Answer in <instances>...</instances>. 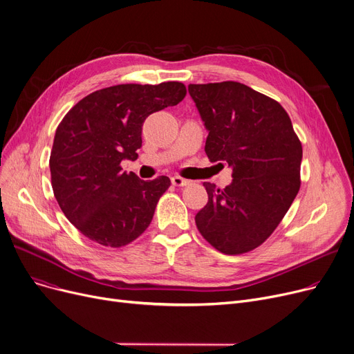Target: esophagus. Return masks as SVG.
I'll list each match as a JSON object with an SVG mask.
<instances>
[{
    "label": "esophagus",
    "instance_id": "esophagus-1",
    "mask_svg": "<svg viewBox=\"0 0 354 354\" xmlns=\"http://www.w3.org/2000/svg\"><path fill=\"white\" fill-rule=\"evenodd\" d=\"M172 183L175 185V187H187V185L191 183V180L188 179H183L182 176H172Z\"/></svg>",
    "mask_w": 354,
    "mask_h": 354
}]
</instances>
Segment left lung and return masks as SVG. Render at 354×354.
<instances>
[{"instance_id": "obj_1", "label": "left lung", "mask_w": 354, "mask_h": 354, "mask_svg": "<svg viewBox=\"0 0 354 354\" xmlns=\"http://www.w3.org/2000/svg\"><path fill=\"white\" fill-rule=\"evenodd\" d=\"M188 90L209 132L208 159L228 163L234 178L224 189L203 182L208 203L196 214V227L222 254L252 251L299 194L301 142L284 107L243 83L189 84Z\"/></svg>"}]
</instances>
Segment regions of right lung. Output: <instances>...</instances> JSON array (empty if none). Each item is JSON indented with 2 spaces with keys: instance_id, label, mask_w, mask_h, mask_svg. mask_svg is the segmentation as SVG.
<instances>
[{
  "instance_id": "add662e5",
  "label": "right lung",
  "mask_w": 354,
  "mask_h": 354,
  "mask_svg": "<svg viewBox=\"0 0 354 354\" xmlns=\"http://www.w3.org/2000/svg\"><path fill=\"white\" fill-rule=\"evenodd\" d=\"M185 95L179 82L118 84L90 93L63 118L50 155L51 187L84 236L119 248L146 231L171 179L146 182L123 172L120 163L138 159L145 119Z\"/></svg>"
}]
</instances>
